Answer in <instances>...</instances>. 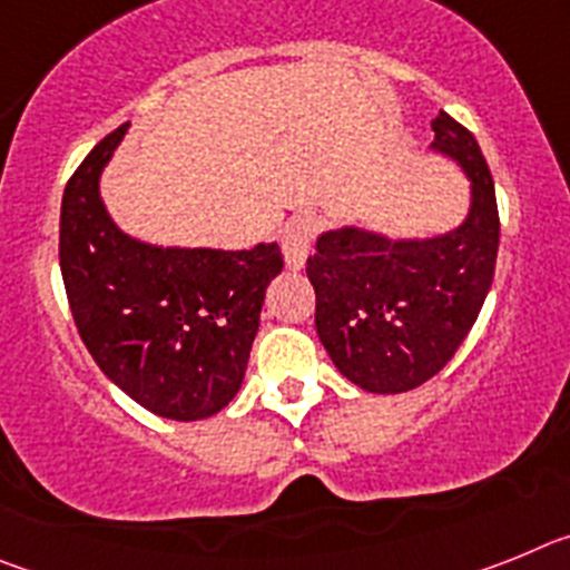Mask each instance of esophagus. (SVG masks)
<instances>
[{
    "label": "esophagus",
    "instance_id": "esophagus-1",
    "mask_svg": "<svg viewBox=\"0 0 570 570\" xmlns=\"http://www.w3.org/2000/svg\"><path fill=\"white\" fill-rule=\"evenodd\" d=\"M316 236V219L311 214L294 216L285 230H282V250H285V259H288L291 268H302L305 265V256L311 250V242Z\"/></svg>",
    "mask_w": 570,
    "mask_h": 570
}]
</instances>
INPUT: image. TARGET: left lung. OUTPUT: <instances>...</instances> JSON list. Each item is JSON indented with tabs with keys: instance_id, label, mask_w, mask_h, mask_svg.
<instances>
[{
	"instance_id": "obj_1",
	"label": "left lung",
	"mask_w": 570,
	"mask_h": 570,
	"mask_svg": "<svg viewBox=\"0 0 570 570\" xmlns=\"http://www.w3.org/2000/svg\"><path fill=\"white\" fill-rule=\"evenodd\" d=\"M434 145L471 179V210L434 239L328 230L308 256L316 334L340 374L371 394H402L440 374L473 328L493 282L500 210L485 156L468 128L440 110Z\"/></svg>"
}]
</instances>
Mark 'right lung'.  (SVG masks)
Returning <instances> with one entry per match:
<instances>
[{
    "label": "right lung",
    "instance_id": "add662e5",
    "mask_svg": "<svg viewBox=\"0 0 570 570\" xmlns=\"http://www.w3.org/2000/svg\"><path fill=\"white\" fill-rule=\"evenodd\" d=\"M125 130L105 136L65 185L59 268L70 314L130 400L165 420H205L239 391L282 250L156 248L125 236L99 196Z\"/></svg>",
    "mask_w": 570,
    "mask_h": 570
}]
</instances>
